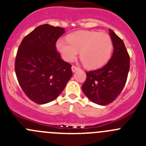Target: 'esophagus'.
<instances>
[{
  "mask_svg": "<svg viewBox=\"0 0 146 146\" xmlns=\"http://www.w3.org/2000/svg\"><path fill=\"white\" fill-rule=\"evenodd\" d=\"M79 70V67H76V66L73 65L72 67V71L73 72H75L76 71H77V70Z\"/></svg>",
  "mask_w": 146,
  "mask_h": 146,
  "instance_id": "esophagus-1",
  "label": "esophagus"
}]
</instances>
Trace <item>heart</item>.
I'll use <instances>...</instances> for the list:
<instances>
[{
	"label": "heart",
	"instance_id": "heart-1",
	"mask_svg": "<svg viewBox=\"0 0 146 146\" xmlns=\"http://www.w3.org/2000/svg\"><path fill=\"white\" fill-rule=\"evenodd\" d=\"M67 40L59 39L56 47L65 61L72 62L79 52L85 67L95 69L104 65L110 59L113 42L106 33L77 31L68 35Z\"/></svg>",
	"mask_w": 146,
	"mask_h": 146
}]
</instances>
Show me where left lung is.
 Listing matches in <instances>:
<instances>
[{
  "instance_id": "1",
  "label": "left lung",
  "mask_w": 146,
  "mask_h": 146,
  "mask_svg": "<svg viewBox=\"0 0 146 146\" xmlns=\"http://www.w3.org/2000/svg\"><path fill=\"white\" fill-rule=\"evenodd\" d=\"M113 52L102 68L86 72L82 91L86 97L99 105H107L115 100L123 89L130 68V57L123 42L109 29Z\"/></svg>"
}]
</instances>
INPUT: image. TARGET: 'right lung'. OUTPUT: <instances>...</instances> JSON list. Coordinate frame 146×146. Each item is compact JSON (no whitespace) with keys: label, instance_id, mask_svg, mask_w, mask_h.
Masks as SVG:
<instances>
[{"label":"right lung","instance_id":"add662e5","mask_svg":"<svg viewBox=\"0 0 146 146\" xmlns=\"http://www.w3.org/2000/svg\"><path fill=\"white\" fill-rule=\"evenodd\" d=\"M64 29L44 24L24 37L15 57L20 86L33 102L44 104L54 100L72 76V65L62 60L56 42Z\"/></svg>","mask_w":146,"mask_h":146}]
</instances>
